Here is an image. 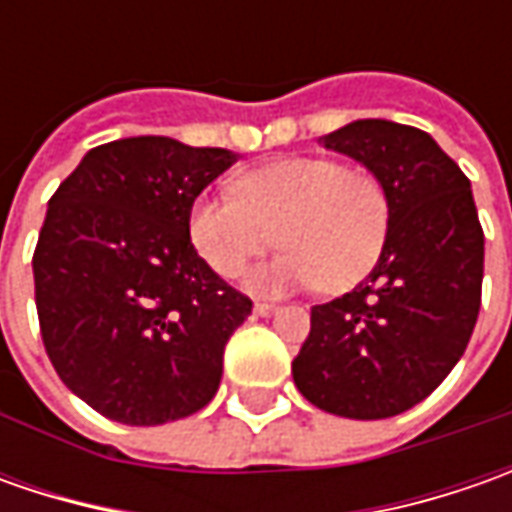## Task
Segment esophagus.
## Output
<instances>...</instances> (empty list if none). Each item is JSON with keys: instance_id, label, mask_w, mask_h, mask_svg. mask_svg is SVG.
Masks as SVG:
<instances>
[{"instance_id": "34e87169", "label": "esophagus", "mask_w": 512, "mask_h": 512, "mask_svg": "<svg viewBox=\"0 0 512 512\" xmlns=\"http://www.w3.org/2000/svg\"><path fill=\"white\" fill-rule=\"evenodd\" d=\"M253 313H256V316H270V313H276V305H270V302H256V305H253Z\"/></svg>"}]
</instances>
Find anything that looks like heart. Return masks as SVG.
Here are the masks:
<instances>
[{"mask_svg":"<svg viewBox=\"0 0 512 512\" xmlns=\"http://www.w3.org/2000/svg\"><path fill=\"white\" fill-rule=\"evenodd\" d=\"M390 230L382 179L325 156H287L236 176L233 199L190 207V242L219 276L236 279L273 242V262L247 276L256 293L325 287L344 293L376 267Z\"/></svg>","mask_w":512,"mask_h":512,"instance_id":"1","label":"heart"}]
</instances>
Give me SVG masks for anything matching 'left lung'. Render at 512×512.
<instances>
[{"label":"left lung","mask_w":512,"mask_h":512,"mask_svg":"<svg viewBox=\"0 0 512 512\" xmlns=\"http://www.w3.org/2000/svg\"><path fill=\"white\" fill-rule=\"evenodd\" d=\"M322 145L382 179L390 230L364 282L310 307L293 382L325 413L390 419L427 399L462 359L482 307L484 233L470 179L430 133L359 119Z\"/></svg>","instance_id":"left-lung-1"}]
</instances>
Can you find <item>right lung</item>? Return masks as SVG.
<instances>
[{
  "mask_svg": "<svg viewBox=\"0 0 512 512\" xmlns=\"http://www.w3.org/2000/svg\"><path fill=\"white\" fill-rule=\"evenodd\" d=\"M239 156L168 136L85 153L50 196L33 253L42 342L59 379L113 422L202 410L253 302L190 242V207Z\"/></svg>",
  "mask_w": 512,
  "mask_h": 512,
  "instance_id": "add662e5",
  "label": "right lung"
}]
</instances>
